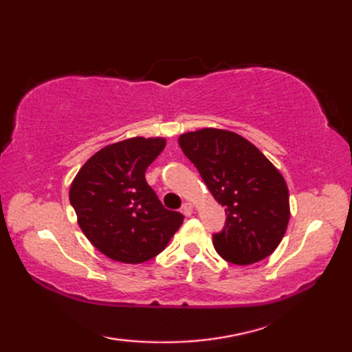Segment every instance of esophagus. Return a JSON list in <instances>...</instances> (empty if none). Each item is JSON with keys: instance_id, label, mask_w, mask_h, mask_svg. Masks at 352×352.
<instances>
[{"instance_id": "esophagus-1", "label": "esophagus", "mask_w": 352, "mask_h": 352, "mask_svg": "<svg viewBox=\"0 0 352 352\" xmlns=\"http://www.w3.org/2000/svg\"><path fill=\"white\" fill-rule=\"evenodd\" d=\"M182 213H183L184 216H190V214L193 213V206H192L190 203H184V204L182 206Z\"/></svg>"}]
</instances>
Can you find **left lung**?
I'll return each mask as SVG.
<instances>
[{
    "label": "left lung",
    "instance_id": "obj_1",
    "mask_svg": "<svg viewBox=\"0 0 352 352\" xmlns=\"http://www.w3.org/2000/svg\"><path fill=\"white\" fill-rule=\"evenodd\" d=\"M214 199L226 207V226L214 250L234 265L266 258L289 223V190L283 175L251 142L236 133L203 129L178 139Z\"/></svg>",
    "mask_w": 352,
    "mask_h": 352
}]
</instances>
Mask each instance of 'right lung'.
I'll use <instances>...</instances> for the list:
<instances>
[{
	"instance_id": "obj_1",
	"label": "right lung",
	"mask_w": 352,
	"mask_h": 352,
	"mask_svg": "<svg viewBox=\"0 0 352 352\" xmlns=\"http://www.w3.org/2000/svg\"><path fill=\"white\" fill-rule=\"evenodd\" d=\"M162 138H133L102 148L74 178L69 201L96 250L122 263H144L166 248L184 216L164 208L145 180Z\"/></svg>"
}]
</instances>
